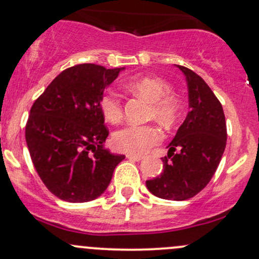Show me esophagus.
<instances>
[{
  "label": "esophagus",
  "mask_w": 259,
  "mask_h": 259,
  "mask_svg": "<svg viewBox=\"0 0 259 259\" xmlns=\"http://www.w3.org/2000/svg\"><path fill=\"white\" fill-rule=\"evenodd\" d=\"M126 157L132 161H141L143 160V156L140 155H133V153H127Z\"/></svg>",
  "instance_id": "34e87169"
}]
</instances>
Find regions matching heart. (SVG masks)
<instances>
[{"mask_svg":"<svg viewBox=\"0 0 259 259\" xmlns=\"http://www.w3.org/2000/svg\"><path fill=\"white\" fill-rule=\"evenodd\" d=\"M130 90L151 102L150 116L155 118L164 127H172L180 118L181 107L176 97L168 95L171 88L163 79L141 76L130 82ZM101 109L109 123L116 124L123 118V106L113 92L104 93L101 98ZM161 130L156 125H126L113 135V145L116 150L133 155L146 152L150 147L160 143Z\"/></svg>","mask_w":259,"mask_h":259,"instance_id":"b5f03b06","label":"heart"}]
</instances>
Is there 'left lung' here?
Segmentation results:
<instances>
[{
    "label": "left lung",
    "mask_w": 259,
    "mask_h": 259,
    "mask_svg": "<svg viewBox=\"0 0 259 259\" xmlns=\"http://www.w3.org/2000/svg\"><path fill=\"white\" fill-rule=\"evenodd\" d=\"M186 75L190 110L162 158L163 171L146 187L156 197L187 200L209 183L226 146L223 106L210 87L194 71L177 65Z\"/></svg>",
    "instance_id": "obj_1"
}]
</instances>
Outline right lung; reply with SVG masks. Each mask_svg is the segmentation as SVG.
<instances>
[{"instance_id": "add662e5", "label": "right lung", "mask_w": 259, "mask_h": 259, "mask_svg": "<svg viewBox=\"0 0 259 259\" xmlns=\"http://www.w3.org/2000/svg\"><path fill=\"white\" fill-rule=\"evenodd\" d=\"M121 69L81 64L64 70L34 102L25 141L48 189L69 203L103 194L124 155L104 149L109 130L101 98Z\"/></svg>"}]
</instances>
